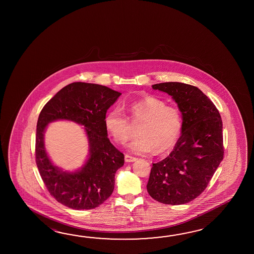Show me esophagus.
<instances>
[{
  "mask_svg": "<svg viewBox=\"0 0 254 254\" xmlns=\"http://www.w3.org/2000/svg\"><path fill=\"white\" fill-rule=\"evenodd\" d=\"M125 162H136L138 159L137 158H135V157L130 156V155H128V154H126L125 157Z\"/></svg>",
  "mask_w": 254,
  "mask_h": 254,
  "instance_id": "34e87169",
  "label": "esophagus"
}]
</instances>
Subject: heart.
<instances>
[{"label":"heart","mask_w":254,"mask_h":254,"mask_svg":"<svg viewBox=\"0 0 254 254\" xmlns=\"http://www.w3.org/2000/svg\"><path fill=\"white\" fill-rule=\"evenodd\" d=\"M126 111L132 125H140L137 137L129 143V150L136 154L152 151L163 153L176 144L183 128V119L178 110L159 98H144L129 103ZM104 125L110 135L120 144H125L132 136L129 120L122 110L113 109L106 114Z\"/></svg>","instance_id":"b5f03b06"}]
</instances>
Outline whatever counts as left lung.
I'll list each match as a JSON object with an SVG mask.
<instances>
[{"instance_id": "1", "label": "left lung", "mask_w": 254, "mask_h": 254, "mask_svg": "<svg viewBox=\"0 0 254 254\" xmlns=\"http://www.w3.org/2000/svg\"><path fill=\"white\" fill-rule=\"evenodd\" d=\"M151 87L177 103L183 128L170 155L152 164L147 190L164 204L188 203L205 190L223 159L221 115L197 87L174 81Z\"/></svg>"}]
</instances>
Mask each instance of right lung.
Here are the masks:
<instances>
[{"label":"right lung","mask_w":254,"mask_h":254,"mask_svg":"<svg viewBox=\"0 0 254 254\" xmlns=\"http://www.w3.org/2000/svg\"><path fill=\"white\" fill-rule=\"evenodd\" d=\"M121 94L100 84L72 82L60 90L39 115L35 143L39 173L51 195L68 208L94 209L114 191L115 173L124 166L125 155L109 140L104 119ZM56 120H70L85 127L89 154L73 172L54 166L45 149V130Z\"/></svg>","instance_id":"1"}]
</instances>
